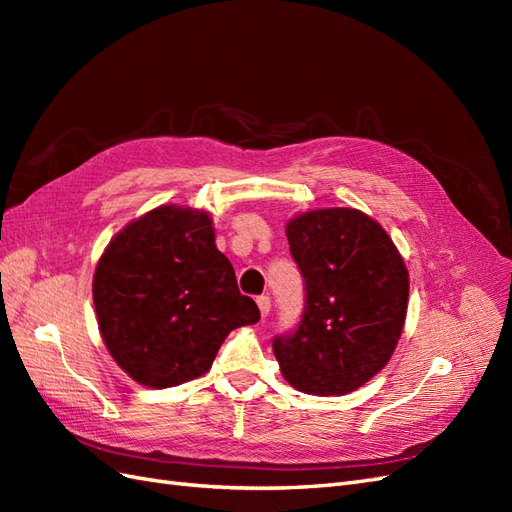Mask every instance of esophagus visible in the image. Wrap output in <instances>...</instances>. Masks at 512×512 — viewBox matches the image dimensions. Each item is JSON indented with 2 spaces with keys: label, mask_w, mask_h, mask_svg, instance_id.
<instances>
[{
  "label": "esophagus",
  "mask_w": 512,
  "mask_h": 512,
  "mask_svg": "<svg viewBox=\"0 0 512 512\" xmlns=\"http://www.w3.org/2000/svg\"><path fill=\"white\" fill-rule=\"evenodd\" d=\"M256 303H258V309H260L262 318H267V316H269V312H271V299L267 297V294H262V297H258V299H256Z\"/></svg>",
  "instance_id": "1"
}]
</instances>
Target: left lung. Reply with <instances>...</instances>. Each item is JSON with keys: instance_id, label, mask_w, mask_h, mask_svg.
Here are the masks:
<instances>
[{"instance_id": "1", "label": "left lung", "mask_w": 512, "mask_h": 512, "mask_svg": "<svg viewBox=\"0 0 512 512\" xmlns=\"http://www.w3.org/2000/svg\"><path fill=\"white\" fill-rule=\"evenodd\" d=\"M303 275L297 329L273 337L282 376L309 395H346L389 363L404 331L408 269L384 228L356 209L307 211L286 226Z\"/></svg>"}]
</instances>
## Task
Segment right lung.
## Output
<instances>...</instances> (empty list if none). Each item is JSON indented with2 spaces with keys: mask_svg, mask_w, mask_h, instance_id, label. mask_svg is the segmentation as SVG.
I'll list each match as a JSON object with an SVG mask.
<instances>
[{
  "mask_svg": "<svg viewBox=\"0 0 512 512\" xmlns=\"http://www.w3.org/2000/svg\"><path fill=\"white\" fill-rule=\"evenodd\" d=\"M94 305L108 352L151 389L203 376L232 329L260 320L215 247L209 213L175 205L145 213L108 243Z\"/></svg>",
  "mask_w": 512,
  "mask_h": 512,
  "instance_id": "right-lung-1",
  "label": "right lung"
}]
</instances>
